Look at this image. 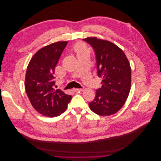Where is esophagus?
<instances>
[{
  "label": "esophagus",
  "mask_w": 161,
  "mask_h": 161,
  "mask_svg": "<svg viewBox=\"0 0 161 161\" xmlns=\"http://www.w3.org/2000/svg\"><path fill=\"white\" fill-rule=\"evenodd\" d=\"M73 91H74L75 92H82V91H83V89H73Z\"/></svg>",
  "instance_id": "obj_1"
}]
</instances>
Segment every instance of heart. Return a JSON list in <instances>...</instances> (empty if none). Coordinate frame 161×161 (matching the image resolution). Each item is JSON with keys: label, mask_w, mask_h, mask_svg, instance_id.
I'll return each instance as SVG.
<instances>
[{"label": "heart", "mask_w": 161, "mask_h": 161, "mask_svg": "<svg viewBox=\"0 0 161 161\" xmlns=\"http://www.w3.org/2000/svg\"><path fill=\"white\" fill-rule=\"evenodd\" d=\"M75 51L77 53L86 51L85 45L83 44V43H77V44L75 46Z\"/></svg>", "instance_id": "obj_1"}]
</instances>
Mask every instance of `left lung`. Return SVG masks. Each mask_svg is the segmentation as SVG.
<instances>
[{"instance_id":"8db88e82","label":"left lung","mask_w":161,"mask_h":161,"mask_svg":"<svg viewBox=\"0 0 161 161\" xmlns=\"http://www.w3.org/2000/svg\"><path fill=\"white\" fill-rule=\"evenodd\" d=\"M83 40L94 50L97 75L103 78L89 108L97 115L106 116L118 111L127 99L131 87V68L125 53L109 41L97 37Z\"/></svg>"}]
</instances>
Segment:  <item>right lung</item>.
Returning a JSON list of instances; mask_svg holds the SVG:
<instances>
[{"label":"right lung","mask_w":161,"mask_h":161,"mask_svg":"<svg viewBox=\"0 0 161 161\" xmlns=\"http://www.w3.org/2000/svg\"><path fill=\"white\" fill-rule=\"evenodd\" d=\"M67 42H58L42 47L29 63L25 80L27 95L39 113L47 117L60 115L72 99L60 89H55L54 69Z\"/></svg>","instance_id":"add662e5"}]
</instances>
